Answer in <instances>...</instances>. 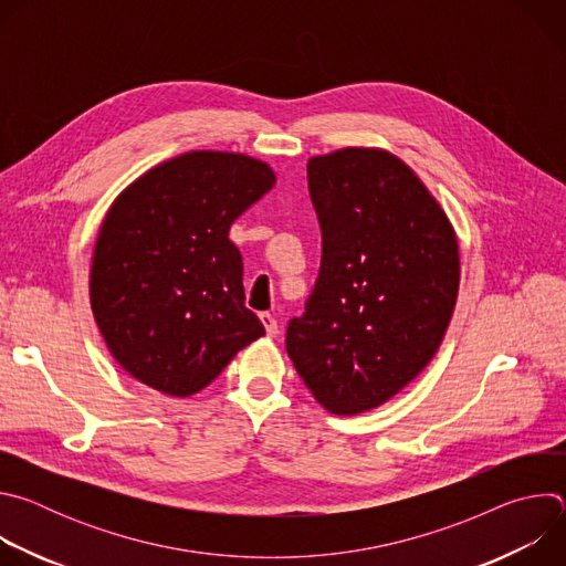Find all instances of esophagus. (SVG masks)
<instances>
[{"label":"esophagus","instance_id":"esophagus-1","mask_svg":"<svg viewBox=\"0 0 566 566\" xmlns=\"http://www.w3.org/2000/svg\"><path fill=\"white\" fill-rule=\"evenodd\" d=\"M260 317H262V325H264V329H266V334H269L271 338L280 334V327H277V319H275V315H273V313H262Z\"/></svg>","mask_w":566,"mask_h":566}]
</instances>
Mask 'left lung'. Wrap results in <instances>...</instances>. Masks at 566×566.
<instances>
[{
    "mask_svg": "<svg viewBox=\"0 0 566 566\" xmlns=\"http://www.w3.org/2000/svg\"><path fill=\"white\" fill-rule=\"evenodd\" d=\"M306 179L322 258L286 352L322 406L358 415L434 358L457 302L459 249L439 203L387 151L315 156Z\"/></svg>",
    "mask_w": 566,
    "mask_h": 566,
    "instance_id": "left-lung-1",
    "label": "left lung"
}]
</instances>
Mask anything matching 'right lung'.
<instances>
[{
	"label": "right lung",
	"instance_id": "add662e5",
	"mask_svg": "<svg viewBox=\"0 0 566 566\" xmlns=\"http://www.w3.org/2000/svg\"><path fill=\"white\" fill-rule=\"evenodd\" d=\"M273 186L262 160L188 151L114 201L94 251L92 308L136 380L170 396L197 394L266 334L244 304V264L228 230Z\"/></svg>",
	"mask_w": 566,
	"mask_h": 566
}]
</instances>
